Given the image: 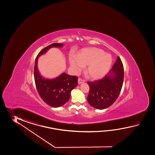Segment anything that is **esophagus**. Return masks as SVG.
<instances>
[{
  "label": "esophagus",
  "mask_w": 155,
  "mask_h": 155,
  "mask_svg": "<svg viewBox=\"0 0 155 155\" xmlns=\"http://www.w3.org/2000/svg\"><path fill=\"white\" fill-rule=\"evenodd\" d=\"M84 82H85V80H82V79H80V78H79L78 79V84H82Z\"/></svg>",
  "instance_id": "34e87169"
}]
</instances>
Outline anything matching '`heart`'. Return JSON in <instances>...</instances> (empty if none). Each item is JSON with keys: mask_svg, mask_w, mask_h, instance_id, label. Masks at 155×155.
Listing matches in <instances>:
<instances>
[{"mask_svg": "<svg viewBox=\"0 0 155 155\" xmlns=\"http://www.w3.org/2000/svg\"><path fill=\"white\" fill-rule=\"evenodd\" d=\"M70 65L78 71L86 66L85 73L90 79H101L109 71L112 57L104 50L96 48H85L75 56L70 57Z\"/></svg>", "mask_w": 155, "mask_h": 155, "instance_id": "obj_1", "label": "heart"}]
</instances>
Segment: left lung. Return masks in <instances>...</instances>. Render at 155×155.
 <instances>
[{
  "label": "left lung",
  "instance_id": "obj_1",
  "mask_svg": "<svg viewBox=\"0 0 155 155\" xmlns=\"http://www.w3.org/2000/svg\"><path fill=\"white\" fill-rule=\"evenodd\" d=\"M124 66L119 56L109 74L103 79L88 82L90 91L87 97L89 104L102 110L112 105L117 99L124 81Z\"/></svg>",
  "mask_w": 155,
  "mask_h": 155
}]
</instances>
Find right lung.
<instances>
[{
    "mask_svg": "<svg viewBox=\"0 0 155 155\" xmlns=\"http://www.w3.org/2000/svg\"><path fill=\"white\" fill-rule=\"evenodd\" d=\"M61 43H53L41 50L36 58L34 66V79L40 97L48 105L59 107L69 101L71 91L78 85L77 76H70L63 73L54 79H47L41 76L38 69V60L51 48H62Z\"/></svg>",
    "mask_w": 155,
    "mask_h": 155,
    "instance_id": "right-lung-1",
    "label": "right lung"
}]
</instances>
